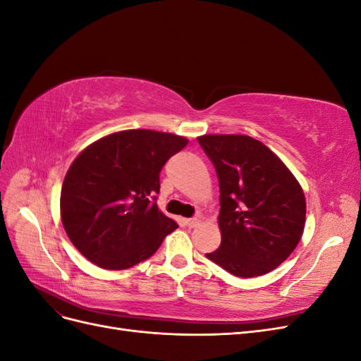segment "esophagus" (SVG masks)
<instances>
[{
	"mask_svg": "<svg viewBox=\"0 0 361 361\" xmlns=\"http://www.w3.org/2000/svg\"><path fill=\"white\" fill-rule=\"evenodd\" d=\"M185 223H187V226L190 228L192 227H197L200 224V216H192V218H188V220H185Z\"/></svg>",
	"mask_w": 361,
	"mask_h": 361,
	"instance_id": "1",
	"label": "esophagus"
}]
</instances>
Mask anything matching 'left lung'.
Here are the masks:
<instances>
[{"instance_id": "left-lung-1", "label": "left lung", "mask_w": 361, "mask_h": 361, "mask_svg": "<svg viewBox=\"0 0 361 361\" xmlns=\"http://www.w3.org/2000/svg\"><path fill=\"white\" fill-rule=\"evenodd\" d=\"M220 183L221 244L206 257L236 277L277 268L300 243L305 199L277 155L248 135H203Z\"/></svg>"}]
</instances>
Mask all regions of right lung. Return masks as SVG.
I'll list each match as a JSON object with an SVG mask.
<instances>
[{"label":"right lung","mask_w":361,"mask_h":361,"mask_svg":"<svg viewBox=\"0 0 361 361\" xmlns=\"http://www.w3.org/2000/svg\"><path fill=\"white\" fill-rule=\"evenodd\" d=\"M188 140L149 129L101 138L76 158L61 187V221L80 253L105 269L150 257L178 224L157 206L159 173Z\"/></svg>","instance_id":"1"}]
</instances>
